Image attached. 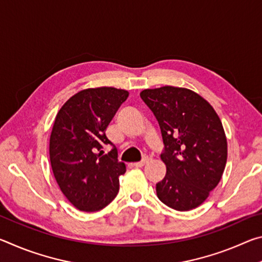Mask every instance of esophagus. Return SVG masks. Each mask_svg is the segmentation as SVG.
Segmentation results:
<instances>
[{"instance_id":"obj_1","label":"esophagus","mask_w":262,"mask_h":262,"mask_svg":"<svg viewBox=\"0 0 262 262\" xmlns=\"http://www.w3.org/2000/svg\"><path fill=\"white\" fill-rule=\"evenodd\" d=\"M148 162H149V158L148 157H144L141 162H136V163L133 164V165H134L135 167H142V166H144Z\"/></svg>"}]
</instances>
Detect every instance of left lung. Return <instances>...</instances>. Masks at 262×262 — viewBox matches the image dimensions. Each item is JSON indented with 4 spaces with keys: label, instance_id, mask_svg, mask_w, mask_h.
<instances>
[{
    "label": "left lung",
    "instance_id": "1",
    "mask_svg": "<svg viewBox=\"0 0 262 262\" xmlns=\"http://www.w3.org/2000/svg\"><path fill=\"white\" fill-rule=\"evenodd\" d=\"M161 128L166 165L156 184L157 196L172 209H194L219 185L228 157V143L212 106L185 88L162 86L140 94Z\"/></svg>",
    "mask_w": 262,
    "mask_h": 262
}]
</instances>
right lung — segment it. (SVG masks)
<instances>
[{
  "mask_svg": "<svg viewBox=\"0 0 262 262\" xmlns=\"http://www.w3.org/2000/svg\"><path fill=\"white\" fill-rule=\"evenodd\" d=\"M128 91L115 88L86 89L66 101L57 113L50 139L53 173L62 193L82 211H98L114 200L119 177L126 172L118 150L105 135Z\"/></svg>",
  "mask_w": 262,
  "mask_h": 262,
  "instance_id": "add662e5",
  "label": "right lung"
}]
</instances>
